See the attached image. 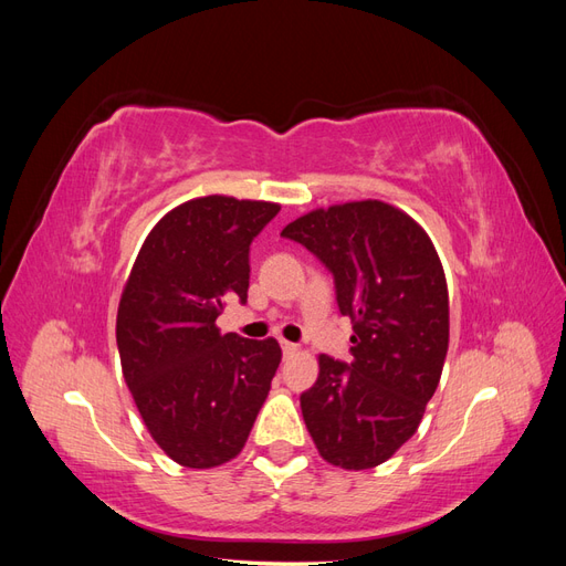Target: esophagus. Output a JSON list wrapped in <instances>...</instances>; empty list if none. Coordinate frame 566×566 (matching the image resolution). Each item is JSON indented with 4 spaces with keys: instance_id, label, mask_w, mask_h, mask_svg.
Wrapping results in <instances>:
<instances>
[{
    "instance_id": "obj_1",
    "label": "esophagus",
    "mask_w": 566,
    "mask_h": 566,
    "mask_svg": "<svg viewBox=\"0 0 566 566\" xmlns=\"http://www.w3.org/2000/svg\"><path fill=\"white\" fill-rule=\"evenodd\" d=\"M281 349H283L285 356H295L300 352V347L293 345V342H287V339H281Z\"/></svg>"
}]
</instances>
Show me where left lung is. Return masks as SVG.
Listing matches in <instances>:
<instances>
[{
    "label": "left lung",
    "instance_id": "1",
    "mask_svg": "<svg viewBox=\"0 0 566 566\" xmlns=\"http://www.w3.org/2000/svg\"><path fill=\"white\" fill-rule=\"evenodd\" d=\"M333 273L352 318V361L318 356L300 406L331 465L368 470L416 434L449 349V287L439 254L406 212L380 200L333 205L281 231Z\"/></svg>",
    "mask_w": 566,
    "mask_h": 566
}]
</instances>
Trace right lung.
Instances as JSON below:
<instances>
[{
  "label": "right lung",
  "mask_w": 566,
  "mask_h": 566,
  "mask_svg": "<svg viewBox=\"0 0 566 566\" xmlns=\"http://www.w3.org/2000/svg\"><path fill=\"white\" fill-rule=\"evenodd\" d=\"M281 205L205 196L167 212L144 241L117 306V352L158 447L208 470L243 451L281 364L279 342L221 335L248 302L250 243Z\"/></svg>",
  "instance_id": "right-lung-1"
}]
</instances>
